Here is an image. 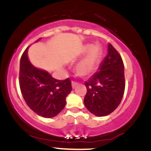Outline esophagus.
Returning a JSON list of instances; mask_svg holds the SVG:
<instances>
[{
	"label": "esophagus",
	"mask_w": 151,
	"mask_h": 151,
	"mask_svg": "<svg viewBox=\"0 0 151 151\" xmlns=\"http://www.w3.org/2000/svg\"><path fill=\"white\" fill-rule=\"evenodd\" d=\"M77 85H78V82H75V81H72V82H71V85H72L73 88H75Z\"/></svg>",
	"instance_id": "34e87169"
}]
</instances>
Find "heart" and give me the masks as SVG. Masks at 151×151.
Here are the masks:
<instances>
[{
	"instance_id": "b5f03b06",
	"label": "heart",
	"mask_w": 151,
	"mask_h": 151,
	"mask_svg": "<svg viewBox=\"0 0 151 151\" xmlns=\"http://www.w3.org/2000/svg\"><path fill=\"white\" fill-rule=\"evenodd\" d=\"M90 48V45H88L85 47V50L87 51ZM99 55V47L97 45L92 47L89 54L77 64V68H76L77 74L82 77H87V76L90 75L96 69Z\"/></svg>"
}]
</instances>
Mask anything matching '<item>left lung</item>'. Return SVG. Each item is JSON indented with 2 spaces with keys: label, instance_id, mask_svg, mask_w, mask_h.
Wrapping results in <instances>:
<instances>
[{
  "label": "left lung",
  "instance_id": "1",
  "mask_svg": "<svg viewBox=\"0 0 151 151\" xmlns=\"http://www.w3.org/2000/svg\"><path fill=\"white\" fill-rule=\"evenodd\" d=\"M87 93L84 104L88 110L98 116L114 111L123 98L125 89L124 66L119 52L109 44L108 54L99 71L85 82Z\"/></svg>",
  "mask_w": 151,
  "mask_h": 151
}]
</instances>
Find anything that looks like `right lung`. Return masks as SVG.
Listing matches in <instances>:
<instances>
[{"label":"right lung","mask_w":151,"mask_h":151,"mask_svg":"<svg viewBox=\"0 0 151 151\" xmlns=\"http://www.w3.org/2000/svg\"><path fill=\"white\" fill-rule=\"evenodd\" d=\"M27 50L22 54L19 66V87L25 102L38 115L52 118L59 114L71 91L69 78L55 80L47 71L35 67L29 62Z\"/></svg>","instance_id":"obj_1"}]
</instances>
